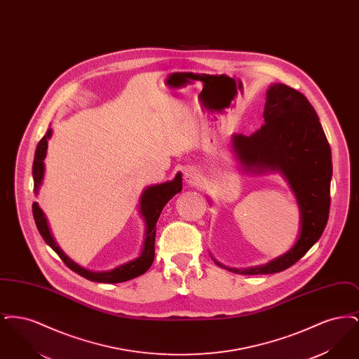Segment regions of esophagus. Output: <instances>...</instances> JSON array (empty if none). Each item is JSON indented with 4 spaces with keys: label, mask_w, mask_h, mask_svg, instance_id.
<instances>
[{
    "label": "esophagus",
    "mask_w": 359,
    "mask_h": 359,
    "mask_svg": "<svg viewBox=\"0 0 359 359\" xmlns=\"http://www.w3.org/2000/svg\"><path fill=\"white\" fill-rule=\"evenodd\" d=\"M184 180H186V183L189 184V186H195L198 183V180H199V176H198L196 171H194V170H186V172H184Z\"/></svg>",
    "instance_id": "esophagus-1"
}]
</instances>
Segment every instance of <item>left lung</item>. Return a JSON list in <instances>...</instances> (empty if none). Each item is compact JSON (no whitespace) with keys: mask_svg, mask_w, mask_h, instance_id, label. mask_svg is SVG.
I'll return each mask as SVG.
<instances>
[{"mask_svg":"<svg viewBox=\"0 0 359 359\" xmlns=\"http://www.w3.org/2000/svg\"><path fill=\"white\" fill-rule=\"evenodd\" d=\"M264 120L252 136L234 135L233 147L248 171L284 173L300 207V236L290 252L264 266H224L233 273L269 274L288 269L322 237L328 221L331 148L315 109L297 90L276 83L266 91Z\"/></svg>","mask_w":359,"mask_h":359,"instance_id":"left-lung-1","label":"left lung"}]
</instances>
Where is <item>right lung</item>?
I'll use <instances>...</instances> for the list:
<instances>
[{
	"label": "right lung",
	"instance_id": "add662e5",
	"mask_svg": "<svg viewBox=\"0 0 359 359\" xmlns=\"http://www.w3.org/2000/svg\"><path fill=\"white\" fill-rule=\"evenodd\" d=\"M51 129H48V132L44 135V137L39 141L37 147H36V152H34V167H32V173H34V192L37 194V189L41 184L43 180V175H44V157L47 152V145H48V138L51 137ZM182 175L177 173L176 177L172 182H167L158 186H152V187L147 188L141 196L140 201V208H141V214L147 223V231H145V241H144V249L141 256L138 257L135 261H130L125 265H121L118 268L110 271V272H103V273H97V272H90L86 271L83 268H81L79 265H76L74 261H71L69 257L66 256L60 248L57 246V243L55 242V239L52 238L51 231L48 227V223L46 219L44 212L41 211V208L39 207L37 203L32 205V212H34V222L37 226L39 233L41 234V237L44 241L51 246L52 249L57 253V256L60 257V259L69 266L71 271H74L75 273L85 277L90 281H97V283H107V284H116V283H123L128 280H132L135 277H138L141 274L145 273L154 258V238H156V222L164 208V205H167L172 198L182 191Z\"/></svg>",
	"mask_w": 359,
	"mask_h": 359
}]
</instances>
